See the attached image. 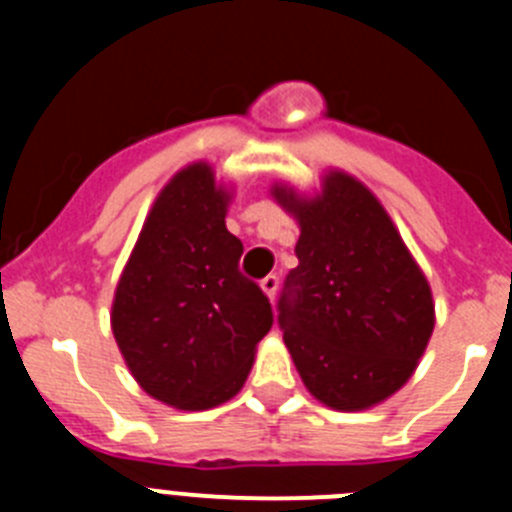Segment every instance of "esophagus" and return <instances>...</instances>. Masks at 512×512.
I'll return each mask as SVG.
<instances>
[{"label":"esophagus","mask_w":512,"mask_h":512,"mask_svg":"<svg viewBox=\"0 0 512 512\" xmlns=\"http://www.w3.org/2000/svg\"><path fill=\"white\" fill-rule=\"evenodd\" d=\"M261 289H264V295L269 297V300H274V297H277V289H279V277L269 274L266 279H261Z\"/></svg>","instance_id":"esophagus-1"}]
</instances>
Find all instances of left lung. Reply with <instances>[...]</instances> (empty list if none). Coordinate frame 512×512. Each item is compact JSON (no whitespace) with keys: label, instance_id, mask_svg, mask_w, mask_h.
Listing matches in <instances>:
<instances>
[{"label":"left lung","instance_id":"1","mask_svg":"<svg viewBox=\"0 0 512 512\" xmlns=\"http://www.w3.org/2000/svg\"><path fill=\"white\" fill-rule=\"evenodd\" d=\"M271 197L300 225V264L279 300L289 356L325 408H374L413 377L431 341V284L356 176L330 169L320 192L274 184Z\"/></svg>","mask_w":512,"mask_h":512}]
</instances>
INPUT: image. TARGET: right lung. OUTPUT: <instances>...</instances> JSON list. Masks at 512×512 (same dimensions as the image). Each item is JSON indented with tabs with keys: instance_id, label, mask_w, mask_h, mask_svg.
Returning a JSON list of instances; mask_svg holds the SVG:
<instances>
[{
	"instance_id": "add662e5",
	"label": "right lung",
	"mask_w": 512,
	"mask_h": 512,
	"mask_svg": "<svg viewBox=\"0 0 512 512\" xmlns=\"http://www.w3.org/2000/svg\"><path fill=\"white\" fill-rule=\"evenodd\" d=\"M230 192L207 161L176 171L153 202L112 300V333L135 382L176 410H210L241 392L274 315L238 271L225 228Z\"/></svg>"
}]
</instances>
